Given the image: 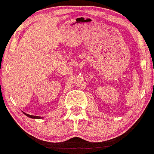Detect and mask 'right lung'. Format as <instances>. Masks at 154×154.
Returning <instances> with one entry per match:
<instances>
[{
    "mask_svg": "<svg viewBox=\"0 0 154 154\" xmlns=\"http://www.w3.org/2000/svg\"><path fill=\"white\" fill-rule=\"evenodd\" d=\"M24 114H25L26 116H27L28 117H30V118H32V119H40V116H33V115H29V114H26V113H24Z\"/></svg>",
    "mask_w": 154,
    "mask_h": 154,
    "instance_id": "obj_1",
    "label": "right lung"
}]
</instances>
